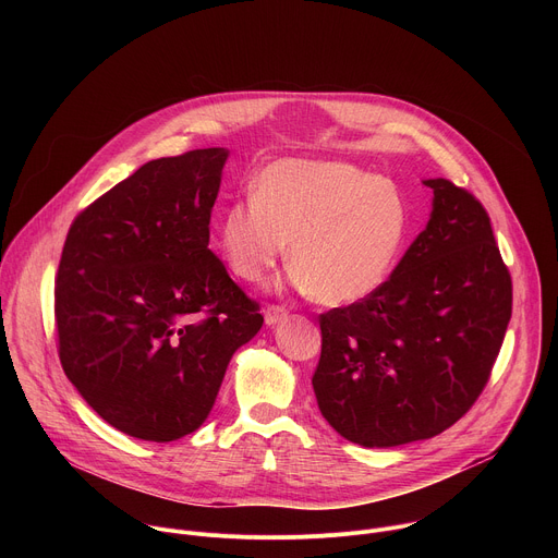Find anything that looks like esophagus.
<instances>
[{
  "instance_id": "esophagus-1",
  "label": "esophagus",
  "mask_w": 558,
  "mask_h": 558,
  "mask_svg": "<svg viewBox=\"0 0 558 558\" xmlns=\"http://www.w3.org/2000/svg\"><path fill=\"white\" fill-rule=\"evenodd\" d=\"M287 315H289V311H287L284 306H280V304H269V306L265 308V323H267L269 327H274V325L282 323Z\"/></svg>"
}]
</instances>
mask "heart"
Here are the masks:
<instances>
[{"label":"heart","mask_w":558,"mask_h":558,"mask_svg":"<svg viewBox=\"0 0 558 558\" xmlns=\"http://www.w3.org/2000/svg\"><path fill=\"white\" fill-rule=\"evenodd\" d=\"M409 233L395 183L342 161L280 158L229 203L218 250L245 282L265 280L291 243L293 284L327 306L366 300L390 278Z\"/></svg>","instance_id":"obj_1"}]
</instances>
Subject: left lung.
I'll list each match as a JSON object with an SVG mask.
<instances>
[{"label": "left lung", "mask_w": 558, "mask_h": 558, "mask_svg": "<svg viewBox=\"0 0 558 558\" xmlns=\"http://www.w3.org/2000/svg\"><path fill=\"white\" fill-rule=\"evenodd\" d=\"M424 183L430 220L384 287L320 315L317 407L366 448L459 422L488 384L512 315V278L486 207L446 179Z\"/></svg>", "instance_id": "1"}]
</instances>
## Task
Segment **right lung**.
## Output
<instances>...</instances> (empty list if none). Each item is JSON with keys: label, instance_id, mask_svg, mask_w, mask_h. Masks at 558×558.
Segmentation results:
<instances>
[{"label": "right lung", "instance_id": "obj_1", "mask_svg": "<svg viewBox=\"0 0 558 558\" xmlns=\"http://www.w3.org/2000/svg\"><path fill=\"white\" fill-rule=\"evenodd\" d=\"M227 149L156 158L78 214L65 235L54 325L63 373L117 430L174 441L209 415L260 304L209 250Z\"/></svg>", "mask_w": 558, "mask_h": 558}]
</instances>
